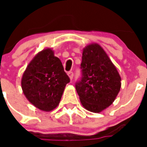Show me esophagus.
<instances>
[{
    "mask_svg": "<svg viewBox=\"0 0 147 147\" xmlns=\"http://www.w3.org/2000/svg\"><path fill=\"white\" fill-rule=\"evenodd\" d=\"M67 75H68V76H69V77H70V79H71V80H73V78H74V72H73V71H68V72H67Z\"/></svg>",
    "mask_w": 147,
    "mask_h": 147,
    "instance_id": "obj_1",
    "label": "esophagus"
}]
</instances>
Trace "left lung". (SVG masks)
Listing matches in <instances>:
<instances>
[{
	"instance_id": "1",
	"label": "left lung",
	"mask_w": 147,
	"mask_h": 147,
	"mask_svg": "<svg viewBox=\"0 0 147 147\" xmlns=\"http://www.w3.org/2000/svg\"><path fill=\"white\" fill-rule=\"evenodd\" d=\"M81 76L75 84L83 107L99 113L113 103L121 88V77L113 62L98 44L82 53Z\"/></svg>"
}]
</instances>
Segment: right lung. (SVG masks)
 <instances>
[{
	"label": "right lung",
	"mask_w": 147,
	"mask_h": 147,
	"mask_svg": "<svg viewBox=\"0 0 147 147\" xmlns=\"http://www.w3.org/2000/svg\"><path fill=\"white\" fill-rule=\"evenodd\" d=\"M70 78L60 59L51 49L35 56L23 75L21 85L26 97L40 110L51 111L60 102Z\"/></svg>",
	"instance_id": "add662e5"
}]
</instances>
